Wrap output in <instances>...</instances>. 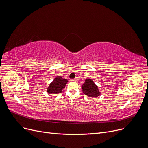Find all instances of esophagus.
Masks as SVG:
<instances>
[{"instance_id": "1", "label": "esophagus", "mask_w": 148, "mask_h": 148, "mask_svg": "<svg viewBox=\"0 0 148 148\" xmlns=\"http://www.w3.org/2000/svg\"><path fill=\"white\" fill-rule=\"evenodd\" d=\"M72 80H74V81H77V80H78V78H75L73 79Z\"/></svg>"}]
</instances>
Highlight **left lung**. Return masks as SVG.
Here are the masks:
<instances>
[{
  "instance_id": "obj_1",
  "label": "left lung",
  "mask_w": 148,
  "mask_h": 148,
  "mask_svg": "<svg viewBox=\"0 0 148 148\" xmlns=\"http://www.w3.org/2000/svg\"><path fill=\"white\" fill-rule=\"evenodd\" d=\"M83 92L88 96L96 97L101 95L98 87L91 79H86L82 87Z\"/></svg>"
}]
</instances>
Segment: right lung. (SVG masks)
Instances as JSON below:
<instances>
[{
	"instance_id": "right-lung-1",
	"label": "right lung",
	"mask_w": 148,
	"mask_h": 148,
	"mask_svg": "<svg viewBox=\"0 0 148 148\" xmlns=\"http://www.w3.org/2000/svg\"><path fill=\"white\" fill-rule=\"evenodd\" d=\"M67 82H68V80L58 76L49 84L47 92L49 94H55V95L60 93L62 92L63 89L65 88Z\"/></svg>"
}]
</instances>
